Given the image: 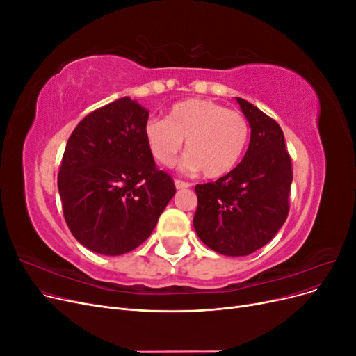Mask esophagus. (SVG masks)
<instances>
[{"mask_svg": "<svg viewBox=\"0 0 356 356\" xmlns=\"http://www.w3.org/2000/svg\"><path fill=\"white\" fill-rule=\"evenodd\" d=\"M191 184L190 182H187V181H181V179H175V187L178 188V190H181V188H188Z\"/></svg>", "mask_w": 356, "mask_h": 356, "instance_id": "1", "label": "esophagus"}]
</instances>
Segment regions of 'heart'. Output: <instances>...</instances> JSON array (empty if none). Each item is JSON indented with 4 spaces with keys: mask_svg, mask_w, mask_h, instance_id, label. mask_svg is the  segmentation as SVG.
<instances>
[{
    "mask_svg": "<svg viewBox=\"0 0 356 356\" xmlns=\"http://www.w3.org/2000/svg\"><path fill=\"white\" fill-rule=\"evenodd\" d=\"M250 134L243 114L208 99L177 102L166 118H152L145 124L148 148L160 165H174L186 141L184 169L202 170L207 178L224 177L238 166Z\"/></svg>",
    "mask_w": 356,
    "mask_h": 356,
    "instance_id": "heart-1",
    "label": "heart"
}]
</instances>
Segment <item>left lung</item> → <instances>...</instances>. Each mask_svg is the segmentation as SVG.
<instances>
[{
  "mask_svg": "<svg viewBox=\"0 0 356 356\" xmlns=\"http://www.w3.org/2000/svg\"><path fill=\"white\" fill-rule=\"evenodd\" d=\"M236 101L250 122V147L227 175L195 187L193 225L212 251L242 257L270 242L284 225L293 168L281 126L248 101Z\"/></svg>",
  "mask_w": 356,
  "mask_h": 356,
  "instance_id": "8db88e82",
  "label": "left lung"
}]
</instances>
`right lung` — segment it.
<instances>
[{
  "label": "right lung",
  "instance_id": "right-lung-1",
  "mask_svg": "<svg viewBox=\"0 0 356 356\" xmlns=\"http://www.w3.org/2000/svg\"><path fill=\"white\" fill-rule=\"evenodd\" d=\"M148 110L120 98L71 134L58 175L63 217L88 250L122 255L144 243L175 195L145 139Z\"/></svg>",
  "mask_w": 356,
  "mask_h": 356
}]
</instances>
